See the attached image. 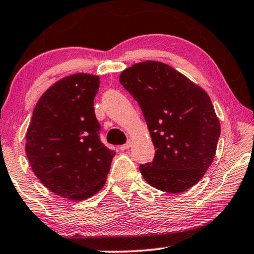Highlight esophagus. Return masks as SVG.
Segmentation results:
<instances>
[{
	"label": "esophagus",
	"instance_id": "esophagus-1",
	"mask_svg": "<svg viewBox=\"0 0 254 254\" xmlns=\"http://www.w3.org/2000/svg\"><path fill=\"white\" fill-rule=\"evenodd\" d=\"M130 144H131V141H130V140H128V141L126 142V143L123 144V145H120V150H121V151L127 150V149L130 147Z\"/></svg>",
	"mask_w": 254,
	"mask_h": 254
}]
</instances>
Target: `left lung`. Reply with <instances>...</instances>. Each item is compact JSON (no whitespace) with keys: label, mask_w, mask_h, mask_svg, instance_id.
<instances>
[{"label":"left lung","mask_w":254,"mask_h":254,"mask_svg":"<svg viewBox=\"0 0 254 254\" xmlns=\"http://www.w3.org/2000/svg\"><path fill=\"white\" fill-rule=\"evenodd\" d=\"M119 81L140 105L156 149L140 165L144 180L168 193L190 189L213 162L221 134L209 96L159 61L131 65Z\"/></svg>","instance_id":"1"}]
</instances>
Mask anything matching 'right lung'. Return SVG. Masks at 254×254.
Returning a JSON list of instances; mask_svg holds the SVG:
<instances>
[{"label": "right lung", "mask_w": 254, "mask_h": 254, "mask_svg": "<svg viewBox=\"0 0 254 254\" xmlns=\"http://www.w3.org/2000/svg\"><path fill=\"white\" fill-rule=\"evenodd\" d=\"M99 77L67 76L38 100L25 151L37 178L57 195L85 200L104 186L116 155L100 141L93 99Z\"/></svg>", "instance_id": "1"}]
</instances>
